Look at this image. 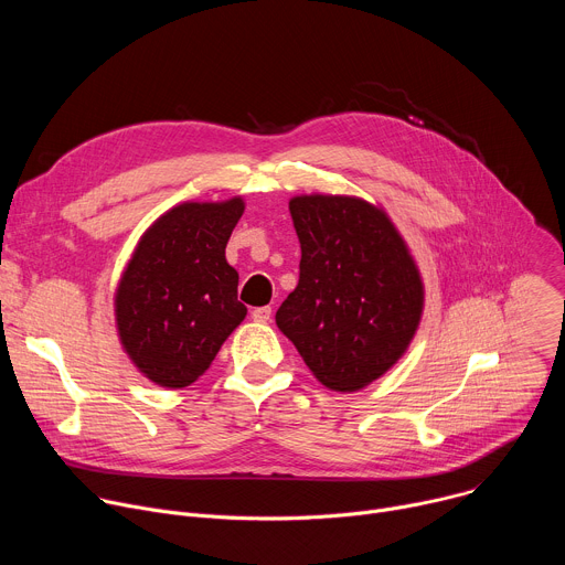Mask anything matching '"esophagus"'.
<instances>
[{
  "label": "esophagus",
  "instance_id": "1",
  "mask_svg": "<svg viewBox=\"0 0 565 565\" xmlns=\"http://www.w3.org/2000/svg\"><path fill=\"white\" fill-rule=\"evenodd\" d=\"M253 319L259 321V324H266V321H270L273 317V308L270 306H259V308H253Z\"/></svg>",
  "mask_w": 565,
  "mask_h": 565
}]
</instances>
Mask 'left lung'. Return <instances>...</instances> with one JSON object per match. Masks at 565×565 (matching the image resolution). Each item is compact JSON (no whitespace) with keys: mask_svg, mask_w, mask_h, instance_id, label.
<instances>
[{"mask_svg":"<svg viewBox=\"0 0 565 565\" xmlns=\"http://www.w3.org/2000/svg\"><path fill=\"white\" fill-rule=\"evenodd\" d=\"M299 284L279 306V331L312 375L358 391L409 349L425 306L418 266L386 212L355 196L290 199Z\"/></svg>","mask_w":565,"mask_h":565,"instance_id":"8db88e82","label":"left lung"}]
</instances>
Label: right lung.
Returning <instances> with one entry per match:
<instances>
[{"mask_svg":"<svg viewBox=\"0 0 565 565\" xmlns=\"http://www.w3.org/2000/svg\"><path fill=\"white\" fill-rule=\"evenodd\" d=\"M244 199L181 203L140 236L116 290V327L138 371L166 388L196 382L248 308L225 262Z\"/></svg>","mask_w":565,"mask_h":565,"instance_id":"1","label":"right lung"}]
</instances>
